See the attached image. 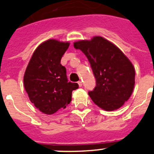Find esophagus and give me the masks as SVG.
<instances>
[{"label": "esophagus", "instance_id": "esophagus-1", "mask_svg": "<svg viewBox=\"0 0 154 154\" xmlns=\"http://www.w3.org/2000/svg\"><path fill=\"white\" fill-rule=\"evenodd\" d=\"M78 84H79V86L81 87L82 85V81H79L78 82Z\"/></svg>", "mask_w": 154, "mask_h": 154}]
</instances>
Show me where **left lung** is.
<instances>
[{
	"label": "left lung",
	"mask_w": 154,
	"mask_h": 154,
	"mask_svg": "<svg viewBox=\"0 0 154 154\" xmlns=\"http://www.w3.org/2000/svg\"><path fill=\"white\" fill-rule=\"evenodd\" d=\"M87 57L96 80L89 92L92 101L106 111L118 109L130 99L135 85V69L117 46L101 36L74 42Z\"/></svg>",
	"instance_id": "left-lung-1"
}]
</instances>
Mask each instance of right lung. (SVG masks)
<instances>
[{"label": "right lung", "instance_id": "obj_1", "mask_svg": "<svg viewBox=\"0 0 154 154\" xmlns=\"http://www.w3.org/2000/svg\"><path fill=\"white\" fill-rule=\"evenodd\" d=\"M70 43L48 39L38 46L24 75V85L30 101L47 115L65 109L72 100L77 83L68 82L61 59Z\"/></svg>", "mask_w": 154, "mask_h": 154}]
</instances>
